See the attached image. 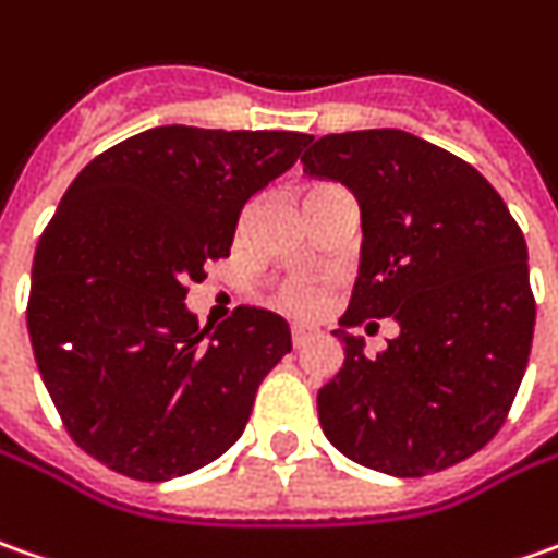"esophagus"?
<instances>
[{"instance_id":"obj_1","label":"esophagus","mask_w":558,"mask_h":558,"mask_svg":"<svg viewBox=\"0 0 558 558\" xmlns=\"http://www.w3.org/2000/svg\"><path fill=\"white\" fill-rule=\"evenodd\" d=\"M313 338H316V331H313V328H306V325H294V328H291V343H294V350L306 347Z\"/></svg>"}]
</instances>
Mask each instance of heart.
<instances>
[{
  "mask_svg": "<svg viewBox=\"0 0 558 558\" xmlns=\"http://www.w3.org/2000/svg\"><path fill=\"white\" fill-rule=\"evenodd\" d=\"M279 304L291 310V313H313L323 304V288L306 279H294L279 291Z\"/></svg>",
  "mask_w": 558,
  "mask_h": 558,
  "instance_id": "heart-1",
  "label": "heart"
}]
</instances>
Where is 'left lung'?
<instances>
[{
  "mask_svg": "<svg viewBox=\"0 0 558 558\" xmlns=\"http://www.w3.org/2000/svg\"><path fill=\"white\" fill-rule=\"evenodd\" d=\"M304 174L343 183L362 211V260L340 328L343 368L316 405L328 442L377 473L427 476L495 439L534 335L529 248L470 162L399 129L325 134ZM392 315L377 360L349 331Z\"/></svg>",
  "mask_w": 558,
  "mask_h": 558,
  "instance_id": "1",
  "label": "left lung"
}]
</instances>
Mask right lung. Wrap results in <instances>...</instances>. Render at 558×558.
Masks as SVG:
<instances>
[{
  "instance_id": "obj_1",
  "label": "right lung",
  "mask_w": 558,
  "mask_h": 558,
  "mask_svg": "<svg viewBox=\"0 0 558 558\" xmlns=\"http://www.w3.org/2000/svg\"><path fill=\"white\" fill-rule=\"evenodd\" d=\"M310 141L159 125L78 171L36 245L26 328L82 451L131 480L166 482L242 436L260 380L291 350L288 323L239 306L199 328L183 301L205 264L230 254L245 202Z\"/></svg>"
}]
</instances>
